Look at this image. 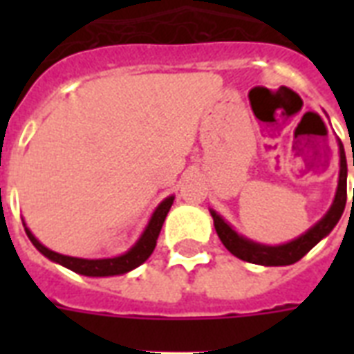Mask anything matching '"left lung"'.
Masks as SVG:
<instances>
[{
    "label": "left lung",
    "instance_id": "8db88e82",
    "mask_svg": "<svg viewBox=\"0 0 354 354\" xmlns=\"http://www.w3.org/2000/svg\"><path fill=\"white\" fill-rule=\"evenodd\" d=\"M338 152H340V174H338V187H336L333 205H330L329 211L310 230H307V232L297 236V239H294V241L285 242V244H277V246L261 244V242L252 241L248 236L239 235L216 211L209 209L211 216H213V222H215L216 235L222 241V244L226 246L227 252H232L235 257L242 259V261H248V263L253 264H263V266H286V264L297 263L303 255H307L322 239H325V236L335 230V226L340 221L342 213L346 209L347 161L346 150H344V145H342L340 139H338Z\"/></svg>",
    "mask_w": 354,
    "mask_h": 354
}]
</instances>
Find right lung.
Listing matches in <instances>:
<instances>
[{
	"instance_id": "1",
	"label": "right lung",
	"mask_w": 354,
	"mask_h": 354,
	"mask_svg": "<svg viewBox=\"0 0 354 354\" xmlns=\"http://www.w3.org/2000/svg\"><path fill=\"white\" fill-rule=\"evenodd\" d=\"M172 202H174V196H167L163 202H161L158 207L154 209L152 216H150L149 224L145 226L143 233L139 236L136 244H133L128 252H124L122 255L118 257H108V259H80V257H71V255H62V253H57L46 248L41 244L32 232H30L27 224L25 226V233L29 236V241L35 244V248L41 255H46L49 261L53 263H58L64 268H69L75 274L88 275V277H110V275H121L128 274L130 270L138 268L139 264H143L147 259L152 255L156 248V241H158V235L161 232V226L165 222V216L171 209Z\"/></svg>"
}]
</instances>
